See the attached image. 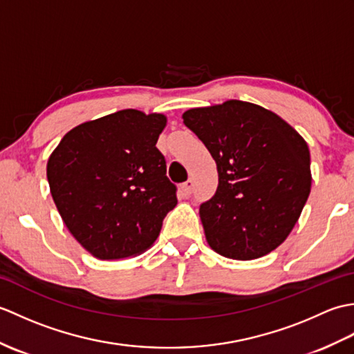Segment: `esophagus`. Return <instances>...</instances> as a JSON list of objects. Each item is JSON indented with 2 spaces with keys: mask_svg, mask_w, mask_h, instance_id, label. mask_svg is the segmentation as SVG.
I'll use <instances>...</instances> for the list:
<instances>
[{
  "mask_svg": "<svg viewBox=\"0 0 354 354\" xmlns=\"http://www.w3.org/2000/svg\"><path fill=\"white\" fill-rule=\"evenodd\" d=\"M179 190H181L183 196H185V198L190 196L192 192H193V179H189V181L184 183V184L181 185V189H179Z\"/></svg>",
  "mask_w": 354,
  "mask_h": 354,
  "instance_id": "obj_1",
  "label": "esophagus"
}]
</instances>
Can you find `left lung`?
Listing matches in <instances>:
<instances>
[{
	"label": "left lung",
	"mask_w": 354,
	"mask_h": 354,
	"mask_svg": "<svg viewBox=\"0 0 354 354\" xmlns=\"http://www.w3.org/2000/svg\"><path fill=\"white\" fill-rule=\"evenodd\" d=\"M217 165L214 196L199 208L208 245L234 260H254L280 246L310 194V152L272 111L227 100L183 114Z\"/></svg>",
	"instance_id": "obj_1"
}]
</instances>
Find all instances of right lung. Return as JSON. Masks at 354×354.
<instances>
[{"label": "right lung", "instance_id": "obj_1", "mask_svg": "<svg viewBox=\"0 0 354 354\" xmlns=\"http://www.w3.org/2000/svg\"><path fill=\"white\" fill-rule=\"evenodd\" d=\"M165 124L164 114L123 109L73 127L50 155L47 178L57 212L95 259L145 252L178 204L156 149Z\"/></svg>", "mask_w": 354, "mask_h": 354}]
</instances>
